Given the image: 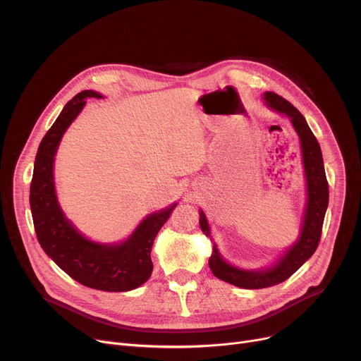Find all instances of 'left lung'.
Returning <instances> with one entry per match:
<instances>
[{"label":"left lung","instance_id":"8db88e82","mask_svg":"<svg viewBox=\"0 0 361 361\" xmlns=\"http://www.w3.org/2000/svg\"><path fill=\"white\" fill-rule=\"evenodd\" d=\"M262 99L264 106L290 118L300 139L301 161L306 177V206L297 240L286 252H282V255L271 267L260 269H243L235 267V264H231L230 262H226L222 257L216 243L212 238L209 222H207L204 212L199 209L200 230L206 237H209L214 241V250L209 257V268L212 274L216 278L231 283V286L247 290L268 288L283 282L302 263L307 262L313 256L320 240L322 225H324L329 202V188L325 174L324 158H322V150L306 118L301 116V112L295 106H293L288 101L274 92H264Z\"/></svg>","mask_w":361,"mask_h":361}]
</instances>
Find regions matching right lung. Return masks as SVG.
<instances>
[{
    "label": "right lung",
    "instance_id": "right-lung-1",
    "mask_svg": "<svg viewBox=\"0 0 361 361\" xmlns=\"http://www.w3.org/2000/svg\"><path fill=\"white\" fill-rule=\"evenodd\" d=\"M87 98H104L83 90L66 104L47 131L35 158L30 184V209L35 231L44 252L82 286L111 293L135 290L150 278L152 244L177 202L149 214L126 240L99 243L83 235L63 212L55 192L54 162L67 128L78 118Z\"/></svg>",
    "mask_w": 361,
    "mask_h": 361
}]
</instances>
